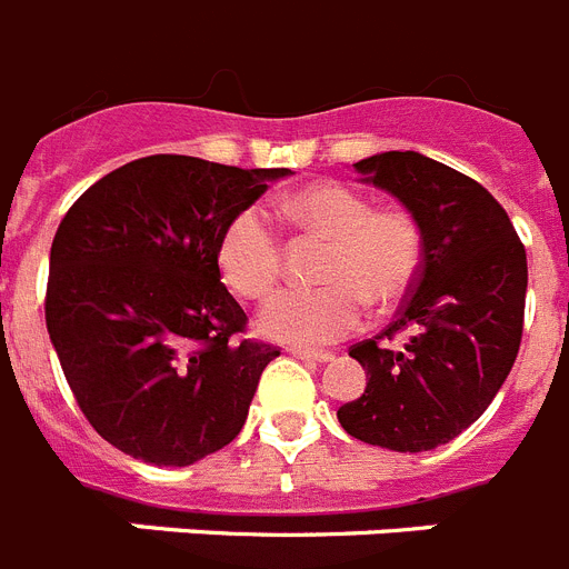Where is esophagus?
<instances>
[{"instance_id": "obj_1", "label": "esophagus", "mask_w": 569, "mask_h": 569, "mask_svg": "<svg viewBox=\"0 0 569 569\" xmlns=\"http://www.w3.org/2000/svg\"><path fill=\"white\" fill-rule=\"evenodd\" d=\"M291 355L306 360V363H329V360H335L332 352H315V349H291Z\"/></svg>"}]
</instances>
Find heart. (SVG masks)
I'll use <instances>...</instances> for the list:
<instances>
[{"label":"heart","mask_w":569,"mask_h":569,"mask_svg":"<svg viewBox=\"0 0 569 569\" xmlns=\"http://www.w3.org/2000/svg\"><path fill=\"white\" fill-rule=\"evenodd\" d=\"M278 211L300 231L329 240L318 289H283L257 315L260 335L291 346H323L346 338L363 320V303L389 312L409 298L423 269L421 220L407 206H375L340 180H318L289 191ZM217 266L240 298L274 289L283 243L263 209L243 206L217 237Z\"/></svg>","instance_id":"heart-1"}]
</instances>
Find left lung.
<instances>
[{"label":"left lung","instance_id":"obj_1","mask_svg":"<svg viewBox=\"0 0 569 569\" xmlns=\"http://www.w3.org/2000/svg\"><path fill=\"white\" fill-rule=\"evenodd\" d=\"M423 226L421 278L392 323L349 349L367 389L338 409L346 432L372 447L423 452L452 441L490 407L516 363L527 298V251L481 182L418 151L355 162ZM410 335L403 350L387 339Z\"/></svg>","mask_w":569,"mask_h":569}]
</instances>
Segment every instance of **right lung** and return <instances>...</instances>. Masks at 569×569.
I'll use <instances>...</instances> for the list:
<instances>
[{"label": "right lung", "mask_w": 569, "mask_h": 569, "mask_svg": "<svg viewBox=\"0 0 569 569\" xmlns=\"http://www.w3.org/2000/svg\"><path fill=\"white\" fill-rule=\"evenodd\" d=\"M289 168L140 157L97 180L51 243L46 323L97 432L157 467H189L243 429L278 346L246 338L217 237Z\"/></svg>", "instance_id": "obj_1"}]
</instances>
